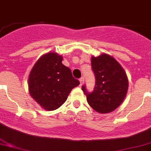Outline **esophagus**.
Masks as SVG:
<instances>
[{"mask_svg":"<svg viewBox=\"0 0 151 151\" xmlns=\"http://www.w3.org/2000/svg\"><path fill=\"white\" fill-rule=\"evenodd\" d=\"M79 82H80V86H83V83H84V78L83 77H81L79 78Z\"/></svg>","mask_w":151,"mask_h":151,"instance_id":"1","label":"esophagus"}]
</instances>
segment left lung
Masks as SVG:
<instances>
[{
  "mask_svg": "<svg viewBox=\"0 0 151 151\" xmlns=\"http://www.w3.org/2000/svg\"><path fill=\"white\" fill-rule=\"evenodd\" d=\"M96 85L92 93L83 86L87 102L99 113H108L119 106L127 96L128 78L125 71L112 56L102 54L91 58Z\"/></svg>",
  "mask_w": 151,
  "mask_h": 151,
  "instance_id": "left-lung-1",
  "label": "left lung"
}]
</instances>
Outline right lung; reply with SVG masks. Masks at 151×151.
Here are the masks:
<instances>
[{"label": "right lung", "instance_id": "add662e5", "mask_svg": "<svg viewBox=\"0 0 151 151\" xmlns=\"http://www.w3.org/2000/svg\"><path fill=\"white\" fill-rule=\"evenodd\" d=\"M62 56L48 52L38 59L28 77L31 96L43 109H58L68 98L79 81L73 76L70 68L62 64Z\"/></svg>", "mask_w": 151, "mask_h": 151}]
</instances>
